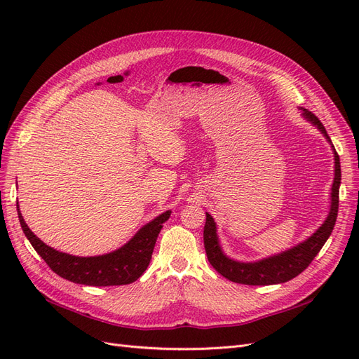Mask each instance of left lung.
Here are the masks:
<instances>
[{
  "label": "left lung",
  "mask_w": 359,
  "mask_h": 359,
  "mask_svg": "<svg viewBox=\"0 0 359 359\" xmlns=\"http://www.w3.org/2000/svg\"><path fill=\"white\" fill-rule=\"evenodd\" d=\"M304 116H306L311 124L316 126L323 136L327 137L330 142L331 139L325 130L320 119L313 112L302 109ZM334 149V160H335V177L332 184V193H331V211L327 217V220L314 232L307 241L301 243L299 245L293 247L287 252L268 257L259 262L253 264H244L236 262L229 257H226L222 252V248L217 241L215 233V223L212 217L206 212V222L203 227V245L206 256H208L210 264L217 273L226 277L227 280L233 281V283L248 285V286H266V285H277L285 283V281L292 280L293 277L299 276L304 269H306L311 260L316 257L320 252L323 244L327 243L330 238L334 224L337 220V212H339V190H340V181H341V169H340V158Z\"/></svg>",
  "instance_id": "left-lung-1"
}]
</instances>
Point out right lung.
Instances as JSON below:
<instances>
[{
    "instance_id": "obj_1",
    "label": "right lung",
    "mask_w": 359,
    "mask_h": 359,
    "mask_svg": "<svg viewBox=\"0 0 359 359\" xmlns=\"http://www.w3.org/2000/svg\"><path fill=\"white\" fill-rule=\"evenodd\" d=\"M18 215L28 241L53 273L73 283L86 286H121L133 283L145 273L153 256L157 236L163 223L169 219L170 211L160 214L157 219L145 224L132 240L116 252L94 257H78L57 252L29 231L19 210Z\"/></svg>"
}]
</instances>
